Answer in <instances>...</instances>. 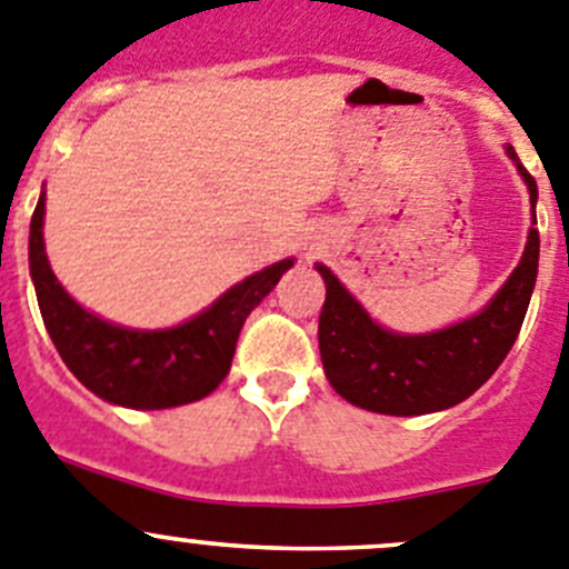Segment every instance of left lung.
<instances>
[{"instance_id":"obj_1","label":"left lung","mask_w":569,"mask_h":569,"mask_svg":"<svg viewBox=\"0 0 569 569\" xmlns=\"http://www.w3.org/2000/svg\"><path fill=\"white\" fill-rule=\"evenodd\" d=\"M506 151L517 162L536 204L533 177L525 171L511 146ZM317 269L326 280L317 337L322 368L333 390L350 405L381 416H423L460 405L486 385L508 357L533 295L539 232L530 230L519 267L480 315L423 337H401L379 328L342 289L331 269L322 263H317Z\"/></svg>"}]
</instances>
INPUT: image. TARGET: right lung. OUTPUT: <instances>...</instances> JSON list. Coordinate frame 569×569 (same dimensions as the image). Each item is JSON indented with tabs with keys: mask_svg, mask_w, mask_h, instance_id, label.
<instances>
[{
	"mask_svg": "<svg viewBox=\"0 0 569 569\" xmlns=\"http://www.w3.org/2000/svg\"><path fill=\"white\" fill-rule=\"evenodd\" d=\"M44 196L30 221V274L47 333L83 387L111 405L164 410L210 396L230 373L238 333L291 258L232 286L204 315L168 331H131L89 315L61 289L44 254Z\"/></svg>",
	"mask_w": 569,
	"mask_h": 569,
	"instance_id": "add662e5",
	"label": "right lung"
}]
</instances>
